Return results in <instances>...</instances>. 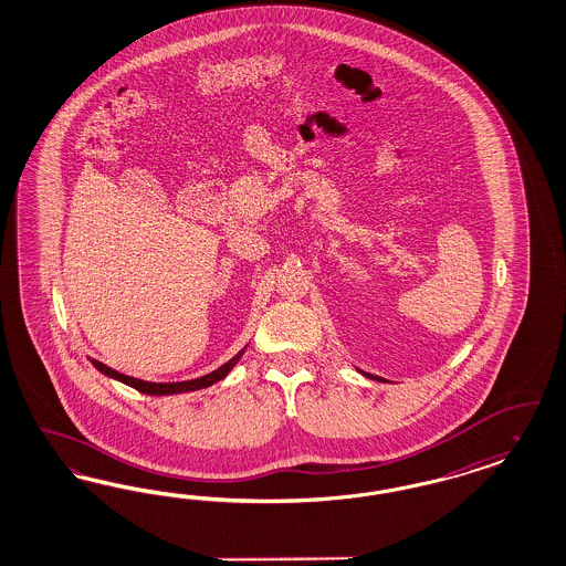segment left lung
Masks as SVG:
<instances>
[{
	"mask_svg": "<svg viewBox=\"0 0 566 566\" xmlns=\"http://www.w3.org/2000/svg\"><path fill=\"white\" fill-rule=\"evenodd\" d=\"M368 378H374V380H382V378H378V376H371V374H368V371H364Z\"/></svg>",
	"mask_w": 566,
	"mask_h": 566,
	"instance_id": "left-lung-1",
	"label": "left lung"
}]
</instances>
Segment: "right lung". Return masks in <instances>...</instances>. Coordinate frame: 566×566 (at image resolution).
I'll return each mask as SVG.
<instances>
[{
    "mask_svg": "<svg viewBox=\"0 0 566 566\" xmlns=\"http://www.w3.org/2000/svg\"><path fill=\"white\" fill-rule=\"evenodd\" d=\"M242 353L244 352L234 355L228 364H223L221 368H217V370L211 371V374L200 376V378H195V380H184V382H146V380H137V378H132V376H125V374H120V371L113 370V368H108L106 364L96 361V359H92V364H94L102 374H106V376H111V378H117L120 382L134 387V389L139 390V392H146V395H176V392H188V390L207 389V387H211L214 382H219L221 378L228 376V371L234 368L235 361L240 359Z\"/></svg>",
    "mask_w": 566,
    "mask_h": 566,
    "instance_id": "add662e5",
    "label": "right lung"
}]
</instances>
